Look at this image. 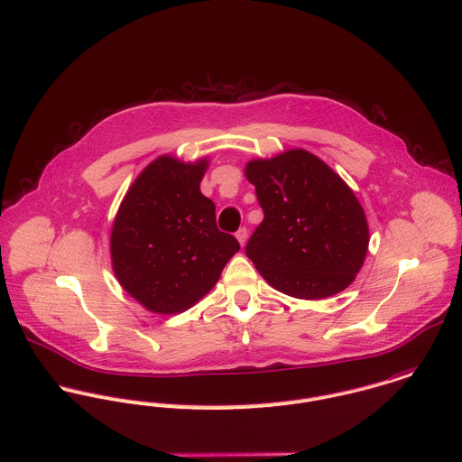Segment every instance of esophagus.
Returning <instances> with one entry per match:
<instances>
[{
  "instance_id": "obj_1",
  "label": "esophagus",
  "mask_w": 462,
  "mask_h": 462,
  "mask_svg": "<svg viewBox=\"0 0 462 462\" xmlns=\"http://www.w3.org/2000/svg\"><path fill=\"white\" fill-rule=\"evenodd\" d=\"M247 236H249V231H247L245 227H240V229L236 231V240L240 242V245H245V242H247Z\"/></svg>"
}]
</instances>
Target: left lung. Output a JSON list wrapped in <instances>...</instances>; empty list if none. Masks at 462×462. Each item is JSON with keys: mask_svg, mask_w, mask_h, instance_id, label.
Here are the masks:
<instances>
[{"mask_svg": "<svg viewBox=\"0 0 462 462\" xmlns=\"http://www.w3.org/2000/svg\"><path fill=\"white\" fill-rule=\"evenodd\" d=\"M263 220L245 245L263 280L300 300L346 289L368 249V224L354 191L307 150L245 166Z\"/></svg>", "mask_w": 462, "mask_h": 462, "instance_id": "8db88e82", "label": "left lung"}]
</instances>
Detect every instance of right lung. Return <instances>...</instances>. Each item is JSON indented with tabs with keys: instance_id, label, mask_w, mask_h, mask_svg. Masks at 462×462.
Here are the masks:
<instances>
[{
	"instance_id": "right-lung-1",
	"label": "right lung",
	"mask_w": 462,
	"mask_h": 462,
	"mask_svg": "<svg viewBox=\"0 0 462 462\" xmlns=\"http://www.w3.org/2000/svg\"><path fill=\"white\" fill-rule=\"evenodd\" d=\"M206 170L208 159L162 155L134 180L116 215L114 273L152 312L177 314L195 305L240 249L233 235L218 231L215 204L200 191Z\"/></svg>"
}]
</instances>
